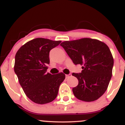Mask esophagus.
<instances>
[{"instance_id": "1", "label": "esophagus", "mask_w": 125, "mask_h": 125, "mask_svg": "<svg viewBox=\"0 0 125 125\" xmlns=\"http://www.w3.org/2000/svg\"><path fill=\"white\" fill-rule=\"evenodd\" d=\"M70 76H71V74H67V75H65V77L66 78L70 77Z\"/></svg>"}]
</instances>
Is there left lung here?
Returning <instances> with one entry per match:
<instances>
[{"label": "left lung", "mask_w": 125, "mask_h": 125, "mask_svg": "<svg viewBox=\"0 0 125 125\" xmlns=\"http://www.w3.org/2000/svg\"><path fill=\"white\" fill-rule=\"evenodd\" d=\"M60 45L74 64L83 65L80 73L72 74L78 80L73 89L74 96L84 102L97 100L112 78L114 61L109 48L103 42L87 38L62 42Z\"/></svg>", "instance_id": "left-lung-1"}]
</instances>
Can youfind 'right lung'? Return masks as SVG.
Instances as JSON below:
<instances>
[{
	"instance_id": "1",
	"label": "right lung",
	"mask_w": 125,
	"mask_h": 125,
	"mask_svg": "<svg viewBox=\"0 0 125 125\" xmlns=\"http://www.w3.org/2000/svg\"><path fill=\"white\" fill-rule=\"evenodd\" d=\"M61 42L38 38L22 45L15 55L14 71L19 83L26 96L37 104L52 102L65 78L62 73H47L50 51Z\"/></svg>"
}]
</instances>
